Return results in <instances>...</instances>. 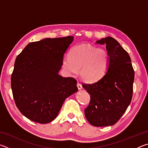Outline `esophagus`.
Listing matches in <instances>:
<instances>
[{
	"label": "esophagus",
	"mask_w": 148,
	"mask_h": 148,
	"mask_svg": "<svg viewBox=\"0 0 148 148\" xmlns=\"http://www.w3.org/2000/svg\"><path fill=\"white\" fill-rule=\"evenodd\" d=\"M77 89H78L79 90L82 89V84H80L79 83H77Z\"/></svg>",
	"instance_id": "obj_1"
}]
</instances>
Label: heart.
I'll return each mask as SVG.
<instances>
[{"mask_svg": "<svg viewBox=\"0 0 148 148\" xmlns=\"http://www.w3.org/2000/svg\"><path fill=\"white\" fill-rule=\"evenodd\" d=\"M110 56L106 49L80 44L71 49L69 57L62 59V67L70 75L77 74L84 81L92 83L101 79L108 69Z\"/></svg>", "mask_w": 148, "mask_h": 148, "instance_id": "obj_1", "label": "heart"}]
</instances>
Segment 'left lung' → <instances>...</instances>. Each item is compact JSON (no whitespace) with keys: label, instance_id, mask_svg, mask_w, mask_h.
<instances>
[{"label":"left lung","instance_id":"left-lung-1","mask_svg":"<svg viewBox=\"0 0 148 148\" xmlns=\"http://www.w3.org/2000/svg\"><path fill=\"white\" fill-rule=\"evenodd\" d=\"M97 43L106 45L110 62L101 79L82 85L91 97L85 116L93 126H111L121 118L131 103L134 72L129 55L116 39L108 36Z\"/></svg>","mask_w":148,"mask_h":148}]
</instances>
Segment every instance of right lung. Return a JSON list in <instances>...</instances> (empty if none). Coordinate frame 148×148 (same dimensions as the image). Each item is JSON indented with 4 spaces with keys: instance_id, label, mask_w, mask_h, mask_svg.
<instances>
[{
    "instance_id": "obj_1",
    "label": "right lung",
    "mask_w": 148,
    "mask_h": 148,
    "mask_svg": "<svg viewBox=\"0 0 148 148\" xmlns=\"http://www.w3.org/2000/svg\"><path fill=\"white\" fill-rule=\"evenodd\" d=\"M73 40L69 36L31 42L16 57L11 77L12 93L17 108L31 121H52L65 99L78 91L76 79L59 74Z\"/></svg>"
}]
</instances>
